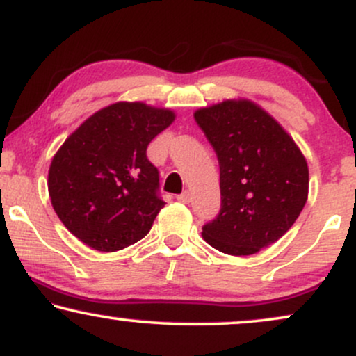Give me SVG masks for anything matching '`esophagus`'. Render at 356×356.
I'll list each match as a JSON object with an SVG mask.
<instances>
[{
    "instance_id": "esophagus-1",
    "label": "esophagus",
    "mask_w": 356,
    "mask_h": 356,
    "mask_svg": "<svg viewBox=\"0 0 356 356\" xmlns=\"http://www.w3.org/2000/svg\"><path fill=\"white\" fill-rule=\"evenodd\" d=\"M177 201H179V202H184V204L191 202V192H189V191H184L182 194L177 195Z\"/></svg>"
}]
</instances>
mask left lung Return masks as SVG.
I'll list each match as a JSON object with an SVG mask.
<instances>
[{
	"instance_id": "8db88e82",
	"label": "left lung",
	"mask_w": 356,
	"mask_h": 356,
	"mask_svg": "<svg viewBox=\"0 0 356 356\" xmlns=\"http://www.w3.org/2000/svg\"><path fill=\"white\" fill-rule=\"evenodd\" d=\"M195 122L219 161L220 211L202 226L207 244L256 254L283 238L308 199V164L277 122L249 100L199 108Z\"/></svg>"
}]
</instances>
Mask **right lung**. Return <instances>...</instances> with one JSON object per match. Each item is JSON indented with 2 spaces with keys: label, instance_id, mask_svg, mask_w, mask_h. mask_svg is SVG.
<instances>
[{
  "label": "right lung",
  "instance_id": "obj_1",
  "mask_svg": "<svg viewBox=\"0 0 356 356\" xmlns=\"http://www.w3.org/2000/svg\"><path fill=\"white\" fill-rule=\"evenodd\" d=\"M174 112L140 102L99 110L60 147L48 172L51 206L81 243L120 251L145 238L164 207L147 147Z\"/></svg>",
  "mask_w": 356,
  "mask_h": 356
}]
</instances>
